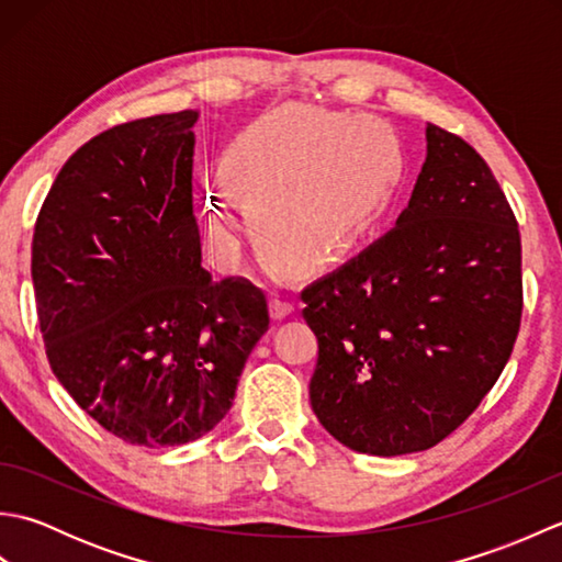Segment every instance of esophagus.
I'll return each mask as SVG.
<instances>
[{
  "mask_svg": "<svg viewBox=\"0 0 562 562\" xmlns=\"http://www.w3.org/2000/svg\"><path fill=\"white\" fill-rule=\"evenodd\" d=\"M292 312H294V304L288 302V300H282V296H272V300H270V316L272 318H284V316H290Z\"/></svg>",
  "mask_w": 562,
  "mask_h": 562,
  "instance_id": "1",
  "label": "esophagus"
}]
</instances>
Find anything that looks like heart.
<instances>
[{
  "instance_id": "obj_1",
  "label": "heart",
  "mask_w": 562,
  "mask_h": 562,
  "mask_svg": "<svg viewBox=\"0 0 562 562\" xmlns=\"http://www.w3.org/2000/svg\"><path fill=\"white\" fill-rule=\"evenodd\" d=\"M266 256L290 270L324 268L384 217L405 173L396 130L372 115L284 109L246 127L224 157ZM202 232L226 262L248 234L234 195L207 193Z\"/></svg>"
}]
</instances>
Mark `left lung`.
<instances>
[{"label":"left lung","instance_id":"obj_1","mask_svg":"<svg viewBox=\"0 0 562 562\" xmlns=\"http://www.w3.org/2000/svg\"><path fill=\"white\" fill-rule=\"evenodd\" d=\"M318 340L312 408L340 445L401 457L479 408L521 324V238L491 166L427 125V159L396 226L302 290Z\"/></svg>","mask_w":562,"mask_h":562}]
</instances>
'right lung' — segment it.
<instances>
[{"instance_id": "right-lung-1", "label": "right lung", "mask_w": 562, "mask_h": 562, "mask_svg": "<svg viewBox=\"0 0 562 562\" xmlns=\"http://www.w3.org/2000/svg\"><path fill=\"white\" fill-rule=\"evenodd\" d=\"M195 111L115 125L79 147L33 232L31 278L53 374L137 447L217 425L270 326L262 290L200 266Z\"/></svg>"}]
</instances>
